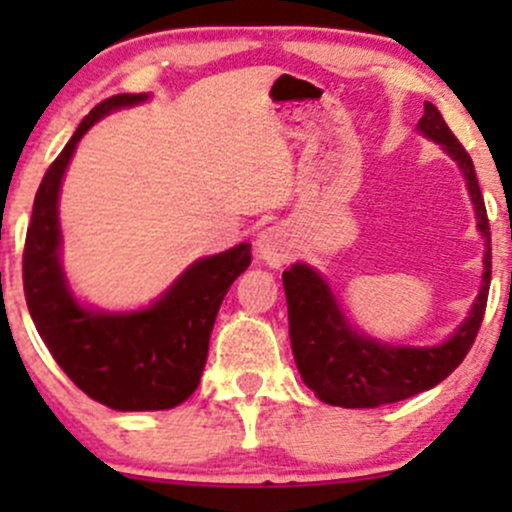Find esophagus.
<instances>
[{
	"label": "esophagus",
	"mask_w": 512,
	"mask_h": 512,
	"mask_svg": "<svg viewBox=\"0 0 512 512\" xmlns=\"http://www.w3.org/2000/svg\"><path fill=\"white\" fill-rule=\"evenodd\" d=\"M296 243H293V236L286 231L284 226H269L260 231V236L255 240V252L260 260H264L269 267H281L293 257V250Z\"/></svg>",
	"instance_id": "34e87169"
}]
</instances>
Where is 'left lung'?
<instances>
[{
    "mask_svg": "<svg viewBox=\"0 0 512 512\" xmlns=\"http://www.w3.org/2000/svg\"><path fill=\"white\" fill-rule=\"evenodd\" d=\"M419 129L455 158L477 209L479 231L486 238L484 281L472 313L440 346H392L363 337L346 325L330 286L308 264L284 272L289 303V334L303 383L322 402L346 409H373L431 390L464 361L484 320L491 284V228L474 163L433 103H424Z\"/></svg>",
    "mask_w": 512,
    "mask_h": 512,
    "instance_id": "1",
    "label": "left lung"
}]
</instances>
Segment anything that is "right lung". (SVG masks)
<instances>
[{
    "mask_svg": "<svg viewBox=\"0 0 512 512\" xmlns=\"http://www.w3.org/2000/svg\"><path fill=\"white\" fill-rule=\"evenodd\" d=\"M146 98L117 93L81 120L35 192L23 248V291L35 330L79 390L117 411L173 409L197 390L223 296L252 260L250 243L199 260L137 313H101L74 301L60 267L62 175L93 122Z\"/></svg>",
    "mask_w": 512,
    "mask_h": 512,
    "instance_id": "add662e5",
    "label": "right lung"
}]
</instances>
